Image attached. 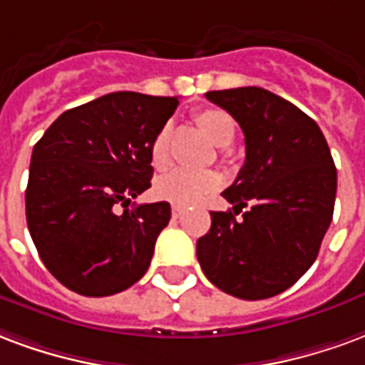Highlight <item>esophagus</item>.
Returning a JSON list of instances; mask_svg holds the SVG:
<instances>
[{
    "mask_svg": "<svg viewBox=\"0 0 365 365\" xmlns=\"http://www.w3.org/2000/svg\"><path fill=\"white\" fill-rule=\"evenodd\" d=\"M171 212H173V217H175V220H177V217H180V215H182V208H180V206H173Z\"/></svg>",
    "mask_w": 365,
    "mask_h": 365,
    "instance_id": "1",
    "label": "esophagus"
}]
</instances>
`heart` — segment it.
I'll return each mask as SVG.
<instances>
[{
    "mask_svg": "<svg viewBox=\"0 0 365 365\" xmlns=\"http://www.w3.org/2000/svg\"><path fill=\"white\" fill-rule=\"evenodd\" d=\"M196 124L200 126L204 134L208 135L210 142H214L220 148L227 145L235 134V122L222 108L200 110L196 114ZM169 138H171V126L165 124L151 140L150 159L155 169H165L169 163ZM220 185H222V179L217 173L175 169L155 180L153 194L159 200L171 202L177 206H192L196 202H200L204 196L217 190Z\"/></svg>",
    "mask_w": 365,
    "mask_h": 365,
    "instance_id": "1",
    "label": "heart"
}]
</instances>
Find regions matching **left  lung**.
Returning <instances> with one entry per match:
<instances>
[{
	"instance_id": "8db88e82",
	"label": "left lung",
	"mask_w": 365,
	"mask_h": 365,
	"mask_svg": "<svg viewBox=\"0 0 365 365\" xmlns=\"http://www.w3.org/2000/svg\"><path fill=\"white\" fill-rule=\"evenodd\" d=\"M239 122L245 165L223 190L233 212H210L196 257L214 286L241 299L286 292L315 262L336 196V167L321 128L262 87L210 91ZM252 202L241 220L235 215Z\"/></svg>"
}]
</instances>
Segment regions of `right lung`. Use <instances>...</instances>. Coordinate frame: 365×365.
Listing matches in <instances>:
<instances>
[{
  "instance_id": "right-lung-1",
  "label": "right lung",
  "mask_w": 365,
  "mask_h": 365,
  "mask_svg": "<svg viewBox=\"0 0 365 365\" xmlns=\"http://www.w3.org/2000/svg\"><path fill=\"white\" fill-rule=\"evenodd\" d=\"M177 105V97L108 93L60 114L34 145L26 225L44 267L71 292L118 294L148 272L171 206L128 204L151 186V140Z\"/></svg>"
}]
</instances>
